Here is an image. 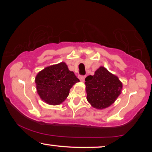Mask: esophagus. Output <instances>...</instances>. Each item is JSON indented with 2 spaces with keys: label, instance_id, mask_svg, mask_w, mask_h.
I'll list each match as a JSON object with an SVG mask.
<instances>
[{
  "label": "esophagus",
  "instance_id": "34e87169",
  "mask_svg": "<svg viewBox=\"0 0 152 152\" xmlns=\"http://www.w3.org/2000/svg\"><path fill=\"white\" fill-rule=\"evenodd\" d=\"M78 77L81 81H82V82H84V80H85V77H86V76H85V75H80L78 76Z\"/></svg>",
  "mask_w": 152,
  "mask_h": 152
}]
</instances>
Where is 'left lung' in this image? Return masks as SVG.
Masks as SVG:
<instances>
[{
    "label": "left lung",
    "instance_id": "obj_1",
    "mask_svg": "<svg viewBox=\"0 0 152 152\" xmlns=\"http://www.w3.org/2000/svg\"><path fill=\"white\" fill-rule=\"evenodd\" d=\"M85 81L87 100L97 109L111 106L122 92V84L118 77L102 66L95 72L94 75L86 77Z\"/></svg>",
    "mask_w": 152,
    "mask_h": 152
}]
</instances>
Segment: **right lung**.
Returning <instances> with one entry per match:
<instances>
[{
	"label": "right lung",
	"mask_w": 152,
	"mask_h": 152,
	"mask_svg": "<svg viewBox=\"0 0 152 152\" xmlns=\"http://www.w3.org/2000/svg\"><path fill=\"white\" fill-rule=\"evenodd\" d=\"M80 82L72 71L68 70L66 63L53 65L44 68L35 78L37 93L45 102L58 105L69 95L72 85Z\"/></svg>",
	"instance_id": "1"
}]
</instances>
